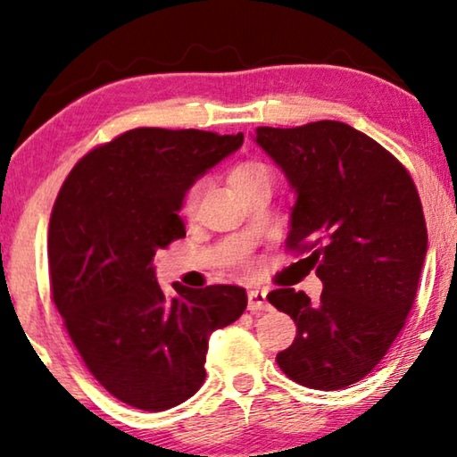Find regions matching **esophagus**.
Instances as JSON below:
<instances>
[{"mask_svg": "<svg viewBox=\"0 0 457 457\" xmlns=\"http://www.w3.org/2000/svg\"><path fill=\"white\" fill-rule=\"evenodd\" d=\"M247 308H249L251 312H257V311H270L268 292H265V290H251V292H249Z\"/></svg>", "mask_w": 457, "mask_h": 457, "instance_id": "1", "label": "esophagus"}]
</instances>
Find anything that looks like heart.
I'll return each instance as SVG.
<instances>
[{"label": "heart", "mask_w": 457, "mask_h": 457, "mask_svg": "<svg viewBox=\"0 0 457 457\" xmlns=\"http://www.w3.org/2000/svg\"><path fill=\"white\" fill-rule=\"evenodd\" d=\"M262 178H270V171H268V167H265L263 163H257V161L238 163L235 170L230 171V184H233V187L237 189L238 194L245 192V189L255 184V181L262 179ZM202 186H204V184H202V179H198L186 189L184 200H181V210H184L186 214L194 212L195 204H198Z\"/></svg>", "instance_id": "heart-1"}]
</instances>
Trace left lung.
Listing matches in <instances>:
<instances>
[{
  "mask_svg": "<svg viewBox=\"0 0 457 457\" xmlns=\"http://www.w3.org/2000/svg\"><path fill=\"white\" fill-rule=\"evenodd\" d=\"M255 140L296 192L287 251L317 268L320 300L278 287L268 300L296 322L276 361L306 388L339 390L380 363L417 298L427 224L415 181L400 161L337 120L259 126Z\"/></svg>",
  "mask_w": 457,
  "mask_h": 457,
  "instance_id": "1",
  "label": "left lung"
}]
</instances>
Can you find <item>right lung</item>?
Masks as SVG:
<instances>
[{
	"mask_svg": "<svg viewBox=\"0 0 457 457\" xmlns=\"http://www.w3.org/2000/svg\"><path fill=\"white\" fill-rule=\"evenodd\" d=\"M238 135L135 129L96 146L54 200L48 278L54 306L91 376L140 411H167L206 378L210 333L247 308L238 286H175L167 298L153 259L186 237V189L243 145Z\"/></svg>",
	"mask_w": 457,
	"mask_h": 457,
	"instance_id": "obj_1",
	"label": "right lung"
}]
</instances>
